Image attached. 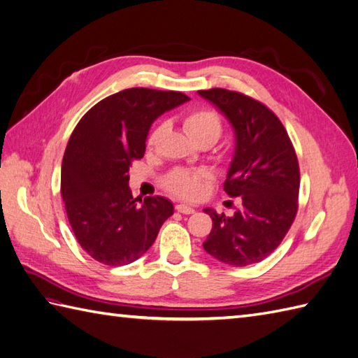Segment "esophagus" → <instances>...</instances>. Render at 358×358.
<instances>
[{"mask_svg":"<svg viewBox=\"0 0 358 358\" xmlns=\"http://www.w3.org/2000/svg\"><path fill=\"white\" fill-rule=\"evenodd\" d=\"M176 211H178V213H180V214H193V213H194V209L191 208V206H188V205L179 203V205H176Z\"/></svg>","mask_w":358,"mask_h":358,"instance_id":"obj_1","label":"esophagus"}]
</instances>
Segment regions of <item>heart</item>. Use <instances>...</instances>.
<instances>
[{"mask_svg":"<svg viewBox=\"0 0 358 358\" xmlns=\"http://www.w3.org/2000/svg\"><path fill=\"white\" fill-rule=\"evenodd\" d=\"M184 127L187 134L193 138L196 144H214L219 141L223 134V121L219 113L213 109L200 108L189 110L184 117ZM164 126L153 129V132L147 138V144L153 145L159 138ZM203 178L202 171L176 169L170 171L164 179V185L173 194L185 199H193L200 193V180Z\"/></svg>","mask_w":358,"mask_h":358,"instance_id":"1","label":"heart"}]
</instances>
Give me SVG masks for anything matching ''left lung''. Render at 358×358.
<instances>
[{
    "mask_svg": "<svg viewBox=\"0 0 358 358\" xmlns=\"http://www.w3.org/2000/svg\"><path fill=\"white\" fill-rule=\"evenodd\" d=\"M219 108L235 132V152L224 180L229 197H240L234 215H211L203 249L224 264L245 267L281 245L298 213L299 164L285 127L266 104L222 88L199 91Z\"/></svg>",
    "mask_w": 358,
    "mask_h": 358,
    "instance_id": "8db88e82",
    "label": "left lung"
}]
</instances>
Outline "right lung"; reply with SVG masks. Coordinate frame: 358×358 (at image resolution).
<instances>
[{
  "instance_id": "add662e5",
  "label": "right lung",
  "mask_w": 358,
  "mask_h": 358,
  "mask_svg": "<svg viewBox=\"0 0 358 358\" xmlns=\"http://www.w3.org/2000/svg\"><path fill=\"white\" fill-rule=\"evenodd\" d=\"M188 100L176 91H120L86 112L69 136L60 193L78 245L99 263H134L173 214L169 199L132 196L129 167L144 156L153 121Z\"/></svg>"
}]
</instances>
